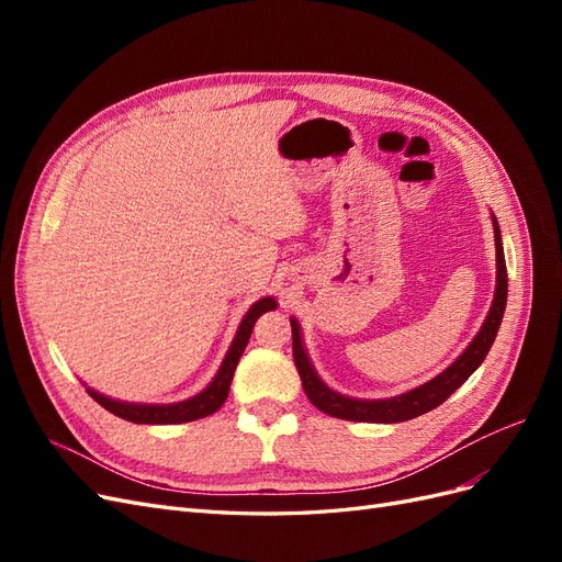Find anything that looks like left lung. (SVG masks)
I'll list each match as a JSON object with an SVG mask.
<instances>
[{
	"mask_svg": "<svg viewBox=\"0 0 562 562\" xmlns=\"http://www.w3.org/2000/svg\"><path fill=\"white\" fill-rule=\"evenodd\" d=\"M492 225H495V246H497V291H495V302H492L490 314L483 323L481 333L473 337V342L467 347V351L459 356V359L440 372L438 378L431 382L422 384L407 394L394 396V398H384V401H356L347 398L342 394H335L333 389L323 384L316 372L304 353L302 339H300V328L297 321H291L293 328V359L295 368L300 372V380L304 386V394L318 407L321 413H326L337 419H349V422H375V424H394V422H405V419H415L424 413L434 411L443 401H448L454 391L462 386L471 372L479 368L485 356L495 342L497 330L502 326V316L506 310V293H508V279H506V262H504V248H502V236L497 220L492 217Z\"/></svg>",
	"mask_w": 562,
	"mask_h": 562,
	"instance_id": "left-lung-1",
	"label": "left lung"
}]
</instances>
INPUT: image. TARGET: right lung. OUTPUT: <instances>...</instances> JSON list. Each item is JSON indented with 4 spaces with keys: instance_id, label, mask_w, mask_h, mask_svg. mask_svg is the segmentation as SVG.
<instances>
[{
    "instance_id": "obj_1",
    "label": "right lung",
    "mask_w": 562,
    "mask_h": 562,
    "mask_svg": "<svg viewBox=\"0 0 562 562\" xmlns=\"http://www.w3.org/2000/svg\"><path fill=\"white\" fill-rule=\"evenodd\" d=\"M271 310H277V302L271 297H265V300L252 304V307L246 314V318L241 321L239 333H236L234 342H232V347L225 356L223 366H220L215 380L206 389H203L199 396H194L190 401L173 403V405H140V403L112 401L103 394H98V391H93V389H87L89 396L95 403L103 405L105 411H110L112 415L122 417L126 422H133V424H182V422H194V419H201V417H209L217 411L220 405L227 401L236 363H239L241 353L248 345L255 321H258L265 312H271Z\"/></svg>"
}]
</instances>
